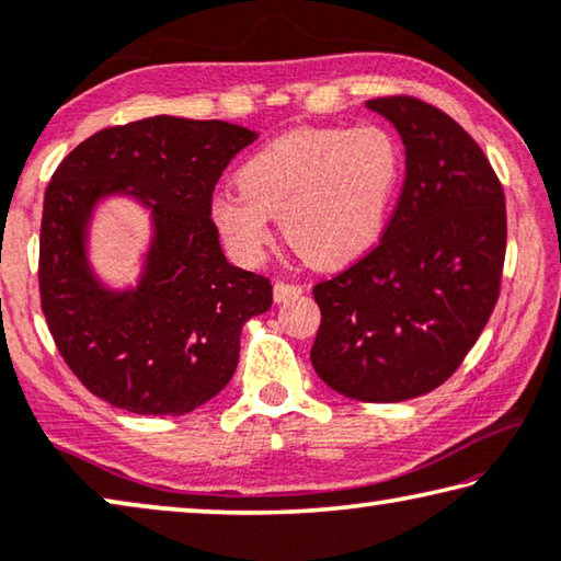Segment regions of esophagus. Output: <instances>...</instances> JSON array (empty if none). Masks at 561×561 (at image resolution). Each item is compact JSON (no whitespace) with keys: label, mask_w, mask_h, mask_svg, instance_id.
Returning a JSON list of instances; mask_svg holds the SVG:
<instances>
[{"label":"esophagus","mask_w":561,"mask_h":561,"mask_svg":"<svg viewBox=\"0 0 561 561\" xmlns=\"http://www.w3.org/2000/svg\"><path fill=\"white\" fill-rule=\"evenodd\" d=\"M297 295H302V287H299V284L274 282V302H287V299Z\"/></svg>","instance_id":"esophagus-1"}]
</instances>
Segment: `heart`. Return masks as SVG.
I'll return each instance as SVG.
<instances>
[{
    "instance_id": "obj_1",
    "label": "heart",
    "mask_w": 561,
    "mask_h": 561,
    "mask_svg": "<svg viewBox=\"0 0 561 561\" xmlns=\"http://www.w3.org/2000/svg\"><path fill=\"white\" fill-rule=\"evenodd\" d=\"M403 153L380 125L299 128L254 150L237 171L239 194L211 201V224L244 266L264 262L272 219L291 247L320 270L370 254L386 231Z\"/></svg>"
}]
</instances>
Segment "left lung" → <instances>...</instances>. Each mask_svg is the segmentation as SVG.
Segmentation results:
<instances>
[{
    "label": "left lung",
    "mask_w": 561,
    "mask_h": 561,
    "mask_svg": "<svg viewBox=\"0 0 561 561\" xmlns=\"http://www.w3.org/2000/svg\"><path fill=\"white\" fill-rule=\"evenodd\" d=\"M405 146L380 244L314 287V373L340 396L400 403L446 382L486 328L506 254L504 191L479 144L415 98L365 103Z\"/></svg>",
    "instance_id": "1"
}]
</instances>
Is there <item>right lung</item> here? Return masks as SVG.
<instances>
[{
    "label": "right lung",
    "instance_id": "add662e5",
    "mask_svg": "<svg viewBox=\"0 0 561 561\" xmlns=\"http://www.w3.org/2000/svg\"><path fill=\"white\" fill-rule=\"evenodd\" d=\"M256 130L153 115L115 125L72 150L45 191L39 297L70 370L93 396L138 415H183L227 388L249 317L272 284L221 252L211 224L216 181ZM113 195L151 219L136 285L111 288L89 264V224Z\"/></svg>",
    "mask_w": 561,
    "mask_h": 561
}]
</instances>
